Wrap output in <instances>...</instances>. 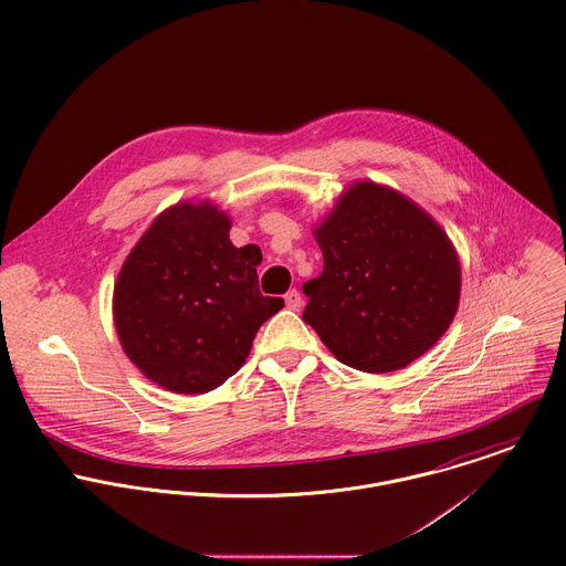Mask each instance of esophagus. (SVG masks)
Returning a JSON list of instances; mask_svg holds the SVG:
<instances>
[{
	"instance_id": "obj_1",
	"label": "esophagus",
	"mask_w": 566,
	"mask_h": 566,
	"mask_svg": "<svg viewBox=\"0 0 566 566\" xmlns=\"http://www.w3.org/2000/svg\"><path fill=\"white\" fill-rule=\"evenodd\" d=\"M284 302H286V306H289L291 311H300V308H302V295H300V291H297V289H291V291L284 295Z\"/></svg>"
}]
</instances>
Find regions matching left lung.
<instances>
[{
	"instance_id": "obj_1",
	"label": "left lung",
	"mask_w": 566,
	"mask_h": 566,
	"mask_svg": "<svg viewBox=\"0 0 566 566\" xmlns=\"http://www.w3.org/2000/svg\"><path fill=\"white\" fill-rule=\"evenodd\" d=\"M324 271L302 291L304 322L340 363L387 374L449 331L461 271L447 231L405 195L358 181L315 229Z\"/></svg>"
}]
</instances>
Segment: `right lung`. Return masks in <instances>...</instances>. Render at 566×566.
<instances>
[{"label":"right lung","instance_id":"right-lung-1","mask_svg":"<svg viewBox=\"0 0 566 566\" xmlns=\"http://www.w3.org/2000/svg\"><path fill=\"white\" fill-rule=\"evenodd\" d=\"M231 221L210 201L161 212L128 253L114 289V322L130 363L175 394L223 385L260 326L282 311L264 297L255 244L233 247Z\"/></svg>","mask_w":566,"mask_h":566}]
</instances>
